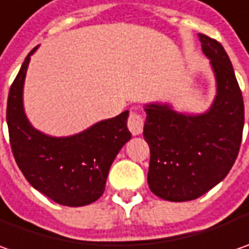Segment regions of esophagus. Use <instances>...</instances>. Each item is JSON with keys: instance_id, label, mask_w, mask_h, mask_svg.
<instances>
[{"instance_id": "obj_1", "label": "esophagus", "mask_w": 249, "mask_h": 249, "mask_svg": "<svg viewBox=\"0 0 249 249\" xmlns=\"http://www.w3.org/2000/svg\"><path fill=\"white\" fill-rule=\"evenodd\" d=\"M128 129L131 131L132 135H139L143 131V118L139 112L132 111L128 118Z\"/></svg>"}]
</instances>
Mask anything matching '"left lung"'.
<instances>
[{"label": "left lung", "instance_id": "8db88e82", "mask_svg": "<svg viewBox=\"0 0 249 249\" xmlns=\"http://www.w3.org/2000/svg\"><path fill=\"white\" fill-rule=\"evenodd\" d=\"M198 40L215 79L209 110L180 112L169 103H149L143 108V138L151 149L148 184L169 201L207 193L228 175L241 145L244 101L231 60L217 40L203 34Z\"/></svg>", "mask_w": 249, "mask_h": 249}]
</instances>
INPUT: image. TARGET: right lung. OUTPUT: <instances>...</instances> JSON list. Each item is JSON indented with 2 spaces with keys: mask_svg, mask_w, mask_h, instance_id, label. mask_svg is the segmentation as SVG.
Returning <instances> with one entry per match:
<instances>
[{
  "mask_svg": "<svg viewBox=\"0 0 249 249\" xmlns=\"http://www.w3.org/2000/svg\"><path fill=\"white\" fill-rule=\"evenodd\" d=\"M25 57L8 94L7 124L12 154L26 180L40 193L69 207L101 197L115 156L131 139L129 112L98 121L79 134L52 137L36 129L23 108V84L31 56Z\"/></svg>",
  "mask_w": 249,
  "mask_h": 249,
  "instance_id": "add662e5",
  "label": "right lung"
}]
</instances>
